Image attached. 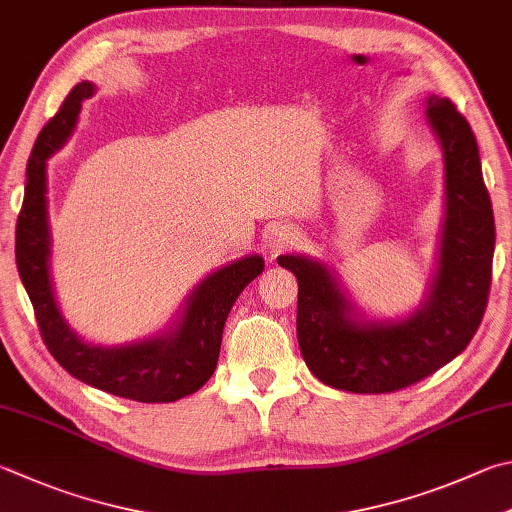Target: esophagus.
Segmentation results:
<instances>
[{"instance_id": "esophagus-1", "label": "esophagus", "mask_w": 512, "mask_h": 512, "mask_svg": "<svg viewBox=\"0 0 512 512\" xmlns=\"http://www.w3.org/2000/svg\"><path fill=\"white\" fill-rule=\"evenodd\" d=\"M296 240H298V236H296L294 229L278 225V227L267 231V236H265V249H267V252L272 254V256H276V254L285 252V249L294 247Z\"/></svg>"}]
</instances>
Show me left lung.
Wrapping results in <instances>:
<instances>
[{
	"instance_id": "left-lung-1",
	"label": "left lung",
	"mask_w": 512,
	"mask_h": 512,
	"mask_svg": "<svg viewBox=\"0 0 512 512\" xmlns=\"http://www.w3.org/2000/svg\"><path fill=\"white\" fill-rule=\"evenodd\" d=\"M426 122L443 151L446 214L435 276L417 310L397 321L365 318L321 260L278 256L298 281V347L310 372L330 388L356 394L408 388L464 352L484 318L495 218L475 133L439 95L426 98Z\"/></svg>"
}]
</instances>
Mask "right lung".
<instances>
[{
    "instance_id": "1",
    "label": "right lung",
    "mask_w": 512,
    "mask_h": 512,
    "mask_svg": "<svg viewBox=\"0 0 512 512\" xmlns=\"http://www.w3.org/2000/svg\"><path fill=\"white\" fill-rule=\"evenodd\" d=\"M93 93V82L73 86L60 111L35 140L26 165L22 211L17 216V272L33 303L48 352L66 372L115 397L140 403H171L200 390L214 374L229 310L238 294L263 274L265 260L249 254L202 278L187 296L176 321L149 339L95 345L75 334L57 305L51 278L46 160L71 138L82 102Z\"/></svg>"
}]
</instances>
